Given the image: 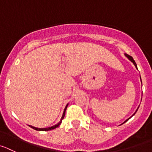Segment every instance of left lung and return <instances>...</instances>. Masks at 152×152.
<instances>
[{
  "label": "left lung",
  "instance_id": "left-lung-1",
  "mask_svg": "<svg viewBox=\"0 0 152 152\" xmlns=\"http://www.w3.org/2000/svg\"><path fill=\"white\" fill-rule=\"evenodd\" d=\"M125 55H126V56L127 57V58H129V60H130V61H131L132 62H133V63H134V64L135 65V66H136V67L137 68V64H136L135 61L134 60V58H132L131 56H130V55H127V54H125ZM140 79H141V78H140ZM136 113H137V111H136ZM134 114H135V113H134ZM128 119H129V118H128ZM128 119H127V120H126V121H124V122H126V121H128Z\"/></svg>",
  "mask_w": 152,
  "mask_h": 152
}]
</instances>
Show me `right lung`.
I'll list each match as a JSON object with an SVG mask.
<instances>
[{"mask_svg": "<svg viewBox=\"0 0 152 152\" xmlns=\"http://www.w3.org/2000/svg\"><path fill=\"white\" fill-rule=\"evenodd\" d=\"M67 106H68V104L66 105V107H65V109H64V110L63 115H62V117H61V119L60 122H59L58 124H55V125L52 126V127H47V128H37V127H33V126H31V125H29V126H30V127H31V128L34 129V130H42V131H43V130H53V129L56 128V127H58L59 125H60L61 124L62 119H63L64 118V115H65V112H66V107H67Z\"/></svg>", "mask_w": 152, "mask_h": 152, "instance_id": "1", "label": "right lung"}]
</instances>
